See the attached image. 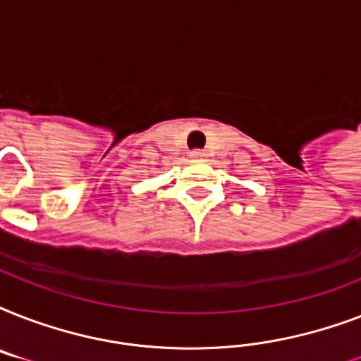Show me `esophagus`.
Listing matches in <instances>:
<instances>
[{"mask_svg": "<svg viewBox=\"0 0 361 361\" xmlns=\"http://www.w3.org/2000/svg\"><path fill=\"white\" fill-rule=\"evenodd\" d=\"M206 157V153L202 149H192L191 152V159H204Z\"/></svg>", "mask_w": 361, "mask_h": 361, "instance_id": "34e87169", "label": "esophagus"}]
</instances>
